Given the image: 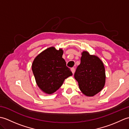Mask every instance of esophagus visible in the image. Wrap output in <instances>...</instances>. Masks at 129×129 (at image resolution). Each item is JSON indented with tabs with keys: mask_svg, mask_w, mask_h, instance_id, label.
Listing matches in <instances>:
<instances>
[{
	"mask_svg": "<svg viewBox=\"0 0 129 129\" xmlns=\"http://www.w3.org/2000/svg\"><path fill=\"white\" fill-rule=\"evenodd\" d=\"M71 71H72V72L73 74L75 72V68H72V69H71Z\"/></svg>",
	"mask_w": 129,
	"mask_h": 129,
	"instance_id": "34e87169",
	"label": "esophagus"
}]
</instances>
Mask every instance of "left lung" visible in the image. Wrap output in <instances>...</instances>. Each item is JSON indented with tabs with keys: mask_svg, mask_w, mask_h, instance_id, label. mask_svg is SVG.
I'll use <instances>...</instances> for the list:
<instances>
[{
	"mask_svg": "<svg viewBox=\"0 0 129 129\" xmlns=\"http://www.w3.org/2000/svg\"><path fill=\"white\" fill-rule=\"evenodd\" d=\"M81 62L76 68L74 78L79 89L87 96H93L102 90L105 84V70L99 57L88 51L81 53Z\"/></svg>",
	"mask_w": 129,
	"mask_h": 129,
	"instance_id": "obj_1",
	"label": "left lung"
}]
</instances>
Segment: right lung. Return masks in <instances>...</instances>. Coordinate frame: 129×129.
I'll list each match as a JSON object with an SVG mask.
<instances>
[{
	"mask_svg": "<svg viewBox=\"0 0 129 129\" xmlns=\"http://www.w3.org/2000/svg\"><path fill=\"white\" fill-rule=\"evenodd\" d=\"M62 49L53 46L43 51L34 59L32 71L36 83L45 94H51L58 90L65 79L73 74L62 58Z\"/></svg>",
	"mask_w": 129,
	"mask_h": 129,
	"instance_id": "1",
	"label": "right lung"
}]
</instances>
